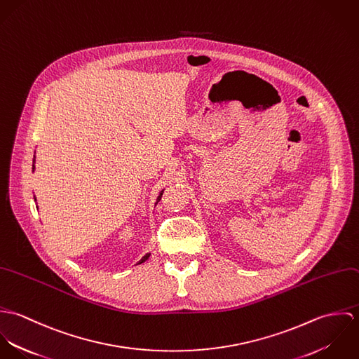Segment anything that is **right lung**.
<instances>
[{"mask_svg":"<svg viewBox=\"0 0 359 359\" xmlns=\"http://www.w3.org/2000/svg\"><path fill=\"white\" fill-rule=\"evenodd\" d=\"M34 157H36V156H34ZM33 171H34V158H33ZM161 195H163V191H161V192H160V195L157 196V202L161 199ZM34 199H36V198H34ZM157 202H156V203H157ZM148 258H149V255H147V256L142 257V258H141V261H140L138 264H142V262H145Z\"/></svg>","mask_w":359,"mask_h":359,"instance_id":"obj_1","label":"right lung"}]
</instances>
